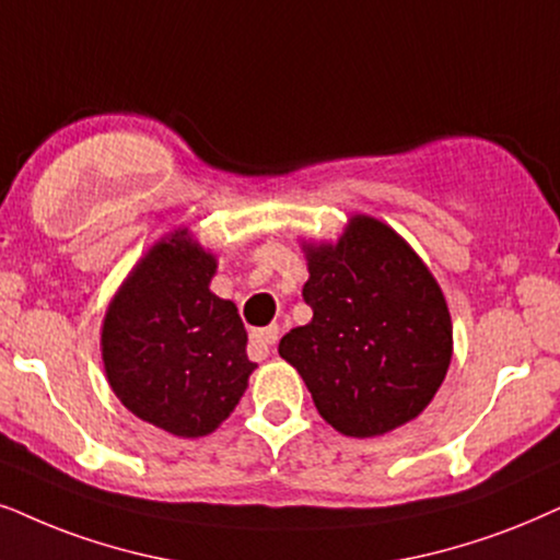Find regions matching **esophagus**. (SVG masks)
<instances>
[{"label": "esophagus", "mask_w": 560, "mask_h": 560, "mask_svg": "<svg viewBox=\"0 0 560 560\" xmlns=\"http://www.w3.org/2000/svg\"><path fill=\"white\" fill-rule=\"evenodd\" d=\"M279 341V325H268V328H258L250 332V343L253 349L260 353L271 351V346Z\"/></svg>", "instance_id": "34e87169"}]
</instances>
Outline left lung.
<instances>
[{"instance_id": "8db88e82", "label": "left lung", "mask_w": 560, "mask_h": 560, "mask_svg": "<svg viewBox=\"0 0 560 560\" xmlns=\"http://www.w3.org/2000/svg\"><path fill=\"white\" fill-rule=\"evenodd\" d=\"M302 300L313 320L289 330L317 413L346 436H377L416 419L452 359L442 289L410 247L372 217H353L336 245L310 247Z\"/></svg>"}]
</instances>
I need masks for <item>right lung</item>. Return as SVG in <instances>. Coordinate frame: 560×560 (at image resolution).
Returning <instances> with one entry per match:
<instances>
[{"instance_id":"add662e5","label":"right lung","mask_w":560,"mask_h":560,"mask_svg":"<svg viewBox=\"0 0 560 560\" xmlns=\"http://www.w3.org/2000/svg\"><path fill=\"white\" fill-rule=\"evenodd\" d=\"M217 260L186 235L162 240L133 268L103 325L105 374L139 419L175 436L214 431L256 364L237 307L209 292Z\"/></svg>"}]
</instances>
